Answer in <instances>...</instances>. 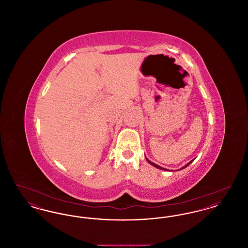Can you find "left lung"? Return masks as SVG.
I'll return each instance as SVG.
<instances>
[{
	"label": "left lung",
	"mask_w": 248,
	"mask_h": 248,
	"mask_svg": "<svg viewBox=\"0 0 248 248\" xmlns=\"http://www.w3.org/2000/svg\"><path fill=\"white\" fill-rule=\"evenodd\" d=\"M146 159H147V158H146ZM147 161H148V163H149L150 165H154V167H156V168H158V169H162V170H166V169H165V168H164V167H162V166H160V165H156V164H154V163H153V162H151V161H150L149 159H147ZM192 162H193V160H192V161H190V162H189V163H188L187 165H184V166H183L182 168H180V169H184L185 167H187L188 165H190V164H191Z\"/></svg>",
	"instance_id": "left-lung-1"
}]
</instances>
